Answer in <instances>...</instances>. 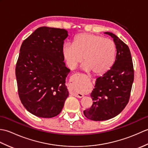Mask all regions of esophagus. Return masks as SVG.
I'll use <instances>...</instances> for the list:
<instances>
[{
  "label": "esophagus",
  "instance_id": "34e87169",
  "mask_svg": "<svg viewBox=\"0 0 148 148\" xmlns=\"http://www.w3.org/2000/svg\"><path fill=\"white\" fill-rule=\"evenodd\" d=\"M77 75H78V74L74 75V77H73V79H76V76L77 77ZM73 95H74L76 97H79V98H81V97H83V95H82V94L78 93H77V92H73Z\"/></svg>",
  "mask_w": 148,
  "mask_h": 148
}]
</instances>
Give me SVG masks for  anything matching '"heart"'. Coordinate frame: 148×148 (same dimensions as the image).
<instances>
[{"mask_svg":"<svg viewBox=\"0 0 148 148\" xmlns=\"http://www.w3.org/2000/svg\"><path fill=\"white\" fill-rule=\"evenodd\" d=\"M62 53L70 69L76 68L83 59L84 71L102 74L109 70L114 61L116 46L111 39L83 33L74 37L72 45L65 44Z\"/></svg>","mask_w":148,"mask_h":148,"instance_id":"b5f03b06","label":"heart"}]
</instances>
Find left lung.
<instances>
[{
    "label": "left lung",
    "instance_id": "left-lung-1",
    "mask_svg": "<svg viewBox=\"0 0 148 148\" xmlns=\"http://www.w3.org/2000/svg\"><path fill=\"white\" fill-rule=\"evenodd\" d=\"M116 55L111 69L95 81L91 93L93 104L83 111L87 118L93 121H104L118 115L127 105L134 79L132 60L129 48L111 32Z\"/></svg>",
    "mask_w": 148,
    "mask_h": 148
}]
</instances>
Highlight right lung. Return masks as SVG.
Listing matches in <instances>:
<instances>
[{
	"label": "right lung",
	"mask_w": 148,
	"mask_h": 148,
	"mask_svg": "<svg viewBox=\"0 0 148 148\" xmlns=\"http://www.w3.org/2000/svg\"><path fill=\"white\" fill-rule=\"evenodd\" d=\"M65 29L41 27L24 40L16 66L18 95L28 111L49 118L62 111L69 92L62 49Z\"/></svg>",
	"instance_id": "add662e5"
}]
</instances>
